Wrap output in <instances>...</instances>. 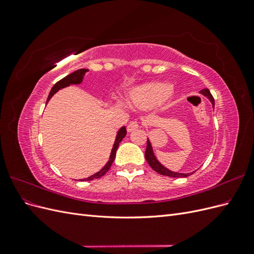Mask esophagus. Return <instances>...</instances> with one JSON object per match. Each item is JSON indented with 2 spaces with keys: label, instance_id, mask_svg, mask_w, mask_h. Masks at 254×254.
Segmentation results:
<instances>
[{
  "label": "esophagus",
  "instance_id": "obj_1",
  "mask_svg": "<svg viewBox=\"0 0 254 254\" xmlns=\"http://www.w3.org/2000/svg\"><path fill=\"white\" fill-rule=\"evenodd\" d=\"M139 123H137L136 121H132V122H130L129 124H128V126H127V130L128 131L130 132V131H133V130H135L136 128H139Z\"/></svg>",
  "mask_w": 254,
  "mask_h": 254
}]
</instances>
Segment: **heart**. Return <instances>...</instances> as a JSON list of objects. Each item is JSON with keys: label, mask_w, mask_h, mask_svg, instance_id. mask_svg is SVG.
Masks as SVG:
<instances>
[{"label": "heart", "mask_w": 254, "mask_h": 254, "mask_svg": "<svg viewBox=\"0 0 254 254\" xmlns=\"http://www.w3.org/2000/svg\"><path fill=\"white\" fill-rule=\"evenodd\" d=\"M171 92L172 86L168 83H148L132 91L131 102L141 109H150L164 102Z\"/></svg>", "instance_id": "1"}]
</instances>
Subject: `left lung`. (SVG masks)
Wrapping results in <instances>:
<instances>
[{"label":"left lung","mask_w":254,"mask_h":254,"mask_svg":"<svg viewBox=\"0 0 254 254\" xmlns=\"http://www.w3.org/2000/svg\"><path fill=\"white\" fill-rule=\"evenodd\" d=\"M200 93L203 94L204 96H206L207 98L210 99L213 107L215 106L214 103V97L212 96L211 92L209 91V89H203L200 91ZM145 158L146 161H147L148 164L150 165V167L152 168L153 171H156L157 173H159L160 175H163V176H167V177H173V178H181V177H188L190 174H181V173H175L172 172L170 170H167L166 167H164L162 164H161L159 161L156 159V156L153 155V150L151 147V144L149 142V140L147 139V147H146V151H145ZM193 174V173H191Z\"/></svg>","instance_id":"obj_1"}]
</instances>
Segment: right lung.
I'll return each instance as SVG.
<instances>
[{
	"label": "right lung",
	"mask_w": 254,
	"mask_h": 254,
	"mask_svg": "<svg viewBox=\"0 0 254 254\" xmlns=\"http://www.w3.org/2000/svg\"><path fill=\"white\" fill-rule=\"evenodd\" d=\"M87 72H88L87 68H80V70H77V71H75V72H73V73H71V74H68L67 76H65L64 78H63V79H60L59 81H57L55 84H54V87L52 88V90H51V92H50L49 97H48V99H47V104H48V102L51 99V97H52L54 94H55L58 90L63 89V88H64V87L70 86V84H78V83H80V82L82 81V78H83L84 74H86ZM126 133H127L126 128H125V127H122V128L119 130V132H118V134H117V139H115V142H114V144H113V147H112V150H111V155H110V158H109L108 162H107V164L102 168L101 171L97 172V173L94 174V175H92V176L88 177L87 179H82L81 181H83V180L91 181V180H93V179L101 178V177H103L107 172L109 171V168L111 167V165H112V163H113V161H114V159H115V155H117V149H118V147H119V144L122 142L123 139H124Z\"/></svg>",
	"instance_id": "right-lung-1"
}]
</instances>
